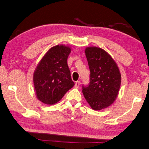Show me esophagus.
<instances>
[{
  "label": "esophagus",
  "instance_id": "34e87169",
  "mask_svg": "<svg viewBox=\"0 0 149 149\" xmlns=\"http://www.w3.org/2000/svg\"><path fill=\"white\" fill-rule=\"evenodd\" d=\"M79 86H80V81H76V82H75V88H79Z\"/></svg>",
  "mask_w": 149,
  "mask_h": 149
}]
</instances>
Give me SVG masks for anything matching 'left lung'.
<instances>
[{
	"mask_svg": "<svg viewBox=\"0 0 149 149\" xmlns=\"http://www.w3.org/2000/svg\"><path fill=\"white\" fill-rule=\"evenodd\" d=\"M90 71L88 86H83V94L93 110L110 107L117 98L121 75L114 59L104 49L89 46L84 49Z\"/></svg>",
	"mask_w": 149,
	"mask_h": 149,
	"instance_id": "obj_1",
	"label": "left lung"
}]
</instances>
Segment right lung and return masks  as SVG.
I'll return each instance as SVG.
<instances>
[{
	"mask_svg": "<svg viewBox=\"0 0 149 149\" xmlns=\"http://www.w3.org/2000/svg\"><path fill=\"white\" fill-rule=\"evenodd\" d=\"M72 50L68 45L49 48L33 72V86L37 98L48 105L59 102L74 86L67 59Z\"/></svg>",
	"mask_w": 149,
	"mask_h": 149,
	"instance_id": "1",
	"label": "right lung"
}]
</instances>
